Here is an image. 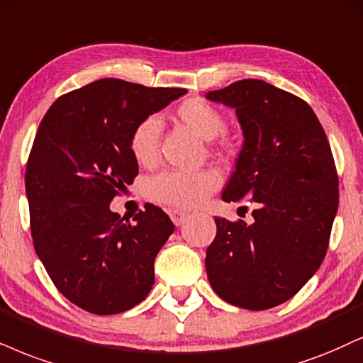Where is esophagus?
<instances>
[{"label":"esophagus","mask_w":363,"mask_h":363,"mask_svg":"<svg viewBox=\"0 0 363 363\" xmlns=\"http://www.w3.org/2000/svg\"><path fill=\"white\" fill-rule=\"evenodd\" d=\"M168 213H169V218H172L174 225H182V223L186 220V217H189V213L182 212V210H174V208L169 210Z\"/></svg>","instance_id":"34e87169"}]
</instances>
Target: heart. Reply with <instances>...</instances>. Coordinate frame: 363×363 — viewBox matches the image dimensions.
<instances>
[{
  "instance_id": "heart-1",
  "label": "heart",
  "mask_w": 363,
  "mask_h": 363,
  "mask_svg": "<svg viewBox=\"0 0 363 363\" xmlns=\"http://www.w3.org/2000/svg\"><path fill=\"white\" fill-rule=\"evenodd\" d=\"M174 116L185 124L190 131L205 141H212L225 129V119L220 111L207 101L191 97L178 104ZM161 136L160 121L153 118L143 119L133 129L129 138L133 158L140 164L150 167L155 163L158 155ZM217 173L208 172H164L155 177L147 185V194L155 202L169 205L177 208H196L205 202V199L218 186Z\"/></svg>"
}]
</instances>
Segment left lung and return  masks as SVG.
<instances>
[{"label": "left lung", "instance_id": "1", "mask_svg": "<svg viewBox=\"0 0 363 363\" xmlns=\"http://www.w3.org/2000/svg\"><path fill=\"white\" fill-rule=\"evenodd\" d=\"M205 97L232 107L244 134L222 200L254 205L250 223L216 218L205 269L223 301L269 310L293 298L325 259L338 210L330 143L305 101L264 80Z\"/></svg>", "mask_w": 363, "mask_h": 363}]
</instances>
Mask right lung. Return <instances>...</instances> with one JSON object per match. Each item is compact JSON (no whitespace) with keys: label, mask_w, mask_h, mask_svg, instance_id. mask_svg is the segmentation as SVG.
Here are the masks:
<instances>
[{"label":"right lung","mask_w":363,"mask_h":363,"mask_svg":"<svg viewBox=\"0 0 363 363\" xmlns=\"http://www.w3.org/2000/svg\"><path fill=\"white\" fill-rule=\"evenodd\" d=\"M185 94L101 79L58 97L40 123L25 174L33 245L57 289L82 310L118 315L153 288L173 222L147 203L126 223L109 205L138 174L133 129Z\"/></svg>","instance_id":"obj_1"}]
</instances>
